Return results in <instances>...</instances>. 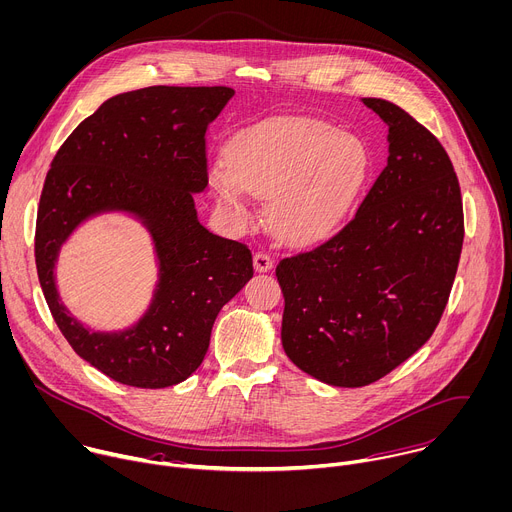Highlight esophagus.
Returning <instances> with one entry per match:
<instances>
[{
    "instance_id": "esophagus-1",
    "label": "esophagus",
    "mask_w": 512,
    "mask_h": 512,
    "mask_svg": "<svg viewBox=\"0 0 512 512\" xmlns=\"http://www.w3.org/2000/svg\"><path fill=\"white\" fill-rule=\"evenodd\" d=\"M253 267L257 273H267L273 269V259L267 253H255L253 255Z\"/></svg>"
}]
</instances>
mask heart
Listing matches in <instances>:
<instances>
[{
	"instance_id": "heart-1",
	"label": "heart",
	"mask_w": 512,
	"mask_h": 512,
	"mask_svg": "<svg viewBox=\"0 0 512 512\" xmlns=\"http://www.w3.org/2000/svg\"><path fill=\"white\" fill-rule=\"evenodd\" d=\"M368 173L364 146L335 128L303 118L261 122L239 134L229 162L217 160V203L245 217L249 199H271L269 221L289 245L329 237L354 205Z\"/></svg>"
}]
</instances>
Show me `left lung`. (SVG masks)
Instances as JSON below:
<instances>
[{
    "mask_svg": "<svg viewBox=\"0 0 512 512\" xmlns=\"http://www.w3.org/2000/svg\"><path fill=\"white\" fill-rule=\"evenodd\" d=\"M362 102L388 124L386 168L342 231L275 271L287 358L337 388L384 378L428 342L464 239L458 179L438 138L388 100Z\"/></svg>",
    "mask_w": 512,
    "mask_h": 512,
    "instance_id": "obj_1",
    "label": "left lung"
}]
</instances>
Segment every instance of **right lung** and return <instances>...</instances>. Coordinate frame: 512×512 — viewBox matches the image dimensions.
I'll use <instances>...</instances> for the list:
<instances>
[{"label":"right lung","mask_w":512,"mask_h":512,"mask_svg":"<svg viewBox=\"0 0 512 512\" xmlns=\"http://www.w3.org/2000/svg\"><path fill=\"white\" fill-rule=\"evenodd\" d=\"M233 96L225 86H150L112 96L78 124L48 170L36 223L44 297L72 350L124 386L185 382L205 360L219 311L253 277L251 251L207 231L193 197L209 185L205 132ZM106 212L136 218L159 265L149 309L118 332L80 324L55 285L61 245Z\"/></svg>","instance_id":"add662e5"}]
</instances>
